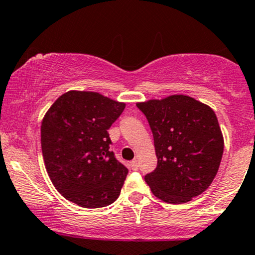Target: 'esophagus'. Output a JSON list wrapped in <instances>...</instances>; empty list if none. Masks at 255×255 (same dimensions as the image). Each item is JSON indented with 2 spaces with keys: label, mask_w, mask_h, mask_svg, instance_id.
Listing matches in <instances>:
<instances>
[{
  "label": "esophagus",
  "mask_w": 255,
  "mask_h": 255,
  "mask_svg": "<svg viewBox=\"0 0 255 255\" xmlns=\"http://www.w3.org/2000/svg\"><path fill=\"white\" fill-rule=\"evenodd\" d=\"M129 166H130V169H131V170L136 171L137 169H139V165H137V162H136V159L131 160V162L129 163Z\"/></svg>",
  "instance_id": "1"
}]
</instances>
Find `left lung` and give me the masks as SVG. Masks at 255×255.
<instances>
[{
    "instance_id": "obj_1",
    "label": "left lung",
    "mask_w": 255,
    "mask_h": 255,
    "mask_svg": "<svg viewBox=\"0 0 255 255\" xmlns=\"http://www.w3.org/2000/svg\"><path fill=\"white\" fill-rule=\"evenodd\" d=\"M153 134L157 168L145 176L154 197L183 204L204 193L217 175L224 139L209 105L184 95L136 103Z\"/></svg>"
}]
</instances>
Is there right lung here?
I'll return each instance as SVG.
<instances>
[{"label":"right lung","mask_w":255,"mask_h":255,"mask_svg":"<svg viewBox=\"0 0 255 255\" xmlns=\"http://www.w3.org/2000/svg\"><path fill=\"white\" fill-rule=\"evenodd\" d=\"M126 103L98 92L68 91L44 115L40 142L44 164L60 194L87 209L119 198L127 168L110 151L108 129Z\"/></svg>","instance_id":"add662e5"}]
</instances>
